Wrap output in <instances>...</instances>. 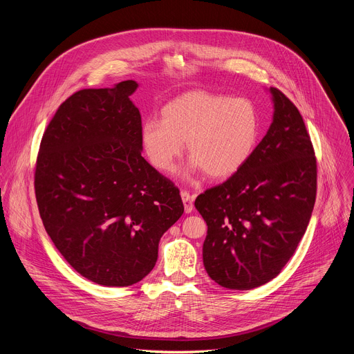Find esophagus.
Returning <instances> with one entry per match:
<instances>
[{
    "label": "esophagus",
    "instance_id": "1",
    "mask_svg": "<svg viewBox=\"0 0 354 354\" xmlns=\"http://www.w3.org/2000/svg\"><path fill=\"white\" fill-rule=\"evenodd\" d=\"M182 201L185 206V213H192L193 212V196H190L189 192H182Z\"/></svg>",
    "mask_w": 354,
    "mask_h": 354
}]
</instances>
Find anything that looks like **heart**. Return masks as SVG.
Masks as SVG:
<instances>
[{
	"instance_id": "heart-1",
	"label": "heart",
	"mask_w": 354,
	"mask_h": 354,
	"mask_svg": "<svg viewBox=\"0 0 354 354\" xmlns=\"http://www.w3.org/2000/svg\"><path fill=\"white\" fill-rule=\"evenodd\" d=\"M140 137L149 162L162 172L174 171L186 142L190 172L227 179L254 156L261 118L249 99L194 89L168 102L161 120L142 123Z\"/></svg>"
}]
</instances>
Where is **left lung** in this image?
<instances>
[{
	"label": "left lung",
	"instance_id": "8db88e82",
	"mask_svg": "<svg viewBox=\"0 0 354 354\" xmlns=\"http://www.w3.org/2000/svg\"><path fill=\"white\" fill-rule=\"evenodd\" d=\"M272 124L246 165L197 196L207 224L203 263L221 287L250 290L274 279L308 227L317 161L304 120L276 88Z\"/></svg>",
	"mask_w": 354,
	"mask_h": 354
}]
</instances>
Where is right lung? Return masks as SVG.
<instances>
[{"mask_svg":"<svg viewBox=\"0 0 354 354\" xmlns=\"http://www.w3.org/2000/svg\"><path fill=\"white\" fill-rule=\"evenodd\" d=\"M133 80L63 102L40 144L35 190L43 225L88 280L126 287L154 269L183 214L179 190L142 157Z\"/></svg>","mask_w":354,"mask_h":354,"instance_id":"right-lung-1","label":"right lung"}]
</instances>
